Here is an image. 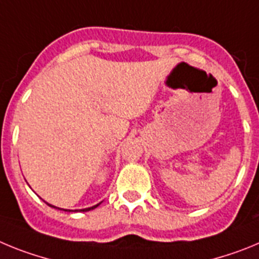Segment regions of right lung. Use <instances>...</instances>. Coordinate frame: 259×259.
I'll return each instance as SVG.
<instances>
[{
  "mask_svg": "<svg viewBox=\"0 0 259 259\" xmlns=\"http://www.w3.org/2000/svg\"><path fill=\"white\" fill-rule=\"evenodd\" d=\"M100 203H101V202H100ZM100 203H97V205H95V206H92V207H87V209H81V210H80V211H89V210L96 209V207H97V206H100ZM48 205H49V206H52V207H54V209H59V207L53 206V205H50V203H48ZM59 210H63V211H77V210H67V209H59Z\"/></svg>",
  "mask_w": 259,
  "mask_h": 259,
  "instance_id": "add662e5",
  "label": "right lung"
}]
</instances>
